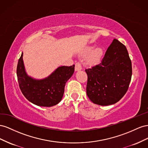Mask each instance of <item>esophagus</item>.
Returning a JSON list of instances; mask_svg holds the SVG:
<instances>
[{
    "instance_id": "1",
    "label": "esophagus",
    "mask_w": 148,
    "mask_h": 148,
    "mask_svg": "<svg viewBox=\"0 0 148 148\" xmlns=\"http://www.w3.org/2000/svg\"><path fill=\"white\" fill-rule=\"evenodd\" d=\"M82 69V66L80 62H77L75 65V71H79Z\"/></svg>"
}]
</instances>
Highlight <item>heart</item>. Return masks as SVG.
<instances>
[{
	"mask_svg": "<svg viewBox=\"0 0 148 148\" xmlns=\"http://www.w3.org/2000/svg\"><path fill=\"white\" fill-rule=\"evenodd\" d=\"M84 56H87L85 62L88 66H94L102 61L103 56L104 50L102 46H88L83 52Z\"/></svg>",
	"mask_w": 148,
	"mask_h": 148,
	"instance_id": "b5f03b06",
	"label": "heart"
}]
</instances>
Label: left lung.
<instances>
[{
    "instance_id": "obj_1",
    "label": "left lung",
    "mask_w": 148,
    "mask_h": 148,
    "mask_svg": "<svg viewBox=\"0 0 148 148\" xmlns=\"http://www.w3.org/2000/svg\"><path fill=\"white\" fill-rule=\"evenodd\" d=\"M86 72L87 95L93 103L107 106L118 102L127 92L132 75L126 46L114 39L102 62Z\"/></svg>"
}]
</instances>
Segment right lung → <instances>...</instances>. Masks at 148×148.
<instances>
[{
	"instance_id": "right-lung-1",
	"label": "right lung",
	"mask_w": 148,
	"mask_h": 148,
	"mask_svg": "<svg viewBox=\"0 0 148 148\" xmlns=\"http://www.w3.org/2000/svg\"><path fill=\"white\" fill-rule=\"evenodd\" d=\"M22 53L17 64L19 87L28 101L40 107H50L61 102L64 92L66 82L74 72V65L60 66L47 77L36 79L27 74L25 71Z\"/></svg>"
}]
</instances>
